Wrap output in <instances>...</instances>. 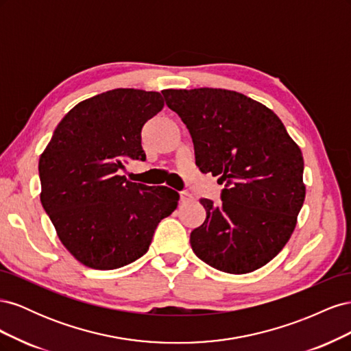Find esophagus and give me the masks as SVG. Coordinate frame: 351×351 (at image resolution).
Masks as SVG:
<instances>
[{
    "instance_id": "obj_1",
    "label": "esophagus",
    "mask_w": 351,
    "mask_h": 351,
    "mask_svg": "<svg viewBox=\"0 0 351 351\" xmlns=\"http://www.w3.org/2000/svg\"><path fill=\"white\" fill-rule=\"evenodd\" d=\"M180 200H182V204H187V202L193 200V196L189 192H180Z\"/></svg>"
}]
</instances>
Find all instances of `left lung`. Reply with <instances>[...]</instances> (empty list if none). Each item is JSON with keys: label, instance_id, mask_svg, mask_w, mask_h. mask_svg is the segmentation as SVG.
Instances as JSON below:
<instances>
[{"label": "left lung", "instance_id": "obj_1", "mask_svg": "<svg viewBox=\"0 0 351 351\" xmlns=\"http://www.w3.org/2000/svg\"><path fill=\"white\" fill-rule=\"evenodd\" d=\"M192 136L196 165L218 176L221 202H199L206 219L190 234L196 256L228 274L253 272L290 240L303 206V155L282 121L246 95L214 88L165 89Z\"/></svg>", "mask_w": 351, "mask_h": 351}]
</instances>
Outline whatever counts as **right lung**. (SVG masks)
Here are the masks:
<instances>
[{
    "instance_id": "1",
    "label": "right lung",
    "mask_w": 351,
    "mask_h": 351,
    "mask_svg": "<svg viewBox=\"0 0 351 351\" xmlns=\"http://www.w3.org/2000/svg\"><path fill=\"white\" fill-rule=\"evenodd\" d=\"M162 108L159 92L99 93L64 115L39 158L40 204L84 267L117 269L139 259L177 208L176 190L119 176L127 158L146 159L142 127Z\"/></svg>"
}]
</instances>
